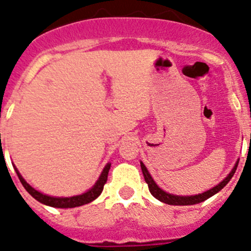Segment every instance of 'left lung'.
Returning a JSON list of instances; mask_svg holds the SVG:
<instances>
[{
	"label": "left lung",
	"mask_w": 251,
	"mask_h": 251,
	"mask_svg": "<svg viewBox=\"0 0 251 251\" xmlns=\"http://www.w3.org/2000/svg\"><path fill=\"white\" fill-rule=\"evenodd\" d=\"M238 163H239V161H236L235 166H234L233 170L230 171V173H229L226 178H224L221 183L218 184V186L213 187L212 189H209V191H207V192H203V193H201V194H196V196H176V194L167 193V192H165L163 189H161L160 187L156 184V182L153 181V178L151 177V175L149 173V171H147L146 166H145L142 162H141V170H142V173H144L145 181H146V183L149 184L150 192H151V194L154 197V198H156V200H158V201H161V202L166 203V204H171V205H192V204H197V203L204 202L205 200H208V198H210L212 196H214L215 193H218L219 191H222V189H223L224 187L228 184V182L230 181L231 177L234 176V173H235L236 167H238Z\"/></svg>",
	"instance_id": "8db88e82"
}]
</instances>
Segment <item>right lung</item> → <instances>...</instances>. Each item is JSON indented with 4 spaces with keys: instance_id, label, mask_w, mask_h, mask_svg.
<instances>
[{
    "instance_id": "obj_1",
    "label": "right lung",
    "mask_w": 251,
    "mask_h": 251,
    "mask_svg": "<svg viewBox=\"0 0 251 251\" xmlns=\"http://www.w3.org/2000/svg\"><path fill=\"white\" fill-rule=\"evenodd\" d=\"M110 166H111V163H107V165L105 166L101 175H100L99 179L97 181V183L94 184L93 188H90L88 192H85V193L79 194V196H74V197H51V196H47V194L41 193V192L36 191L33 187H30L29 184L25 181V178L21 176V173L18 172L17 168L15 167V170L18 176V178H20L21 183L23 184L25 191H27L30 196L33 197L34 200L43 203V204L49 205V207L74 208V207H80V205L88 204V203L93 202L94 200H97L98 197L101 194L102 189H104V184L106 183L107 181V175H109Z\"/></svg>"
}]
</instances>
